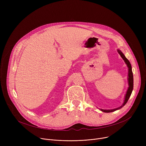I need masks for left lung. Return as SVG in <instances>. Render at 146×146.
Returning a JSON list of instances; mask_svg holds the SVG:
<instances>
[{
    "instance_id": "8db88e82",
    "label": "left lung",
    "mask_w": 146,
    "mask_h": 146,
    "mask_svg": "<svg viewBox=\"0 0 146 146\" xmlns=\"http://www.w3.org/2000/svg\"><path fill=\"white\" fill-rule=\"evenodd\" d=\"M117 52H118V54L120 55V56H121V58L123 59V60H124L125 63L126 64L128 68V90L127 91L126 94L125 95V98H124V100H123V103H122V105L119 107L117 108L116 109H111V110H105V109H99L100 110L102 111L103 112H105V113H111V112H113L114 111H116L117 110H119L120 109H121L123 106H124L125 105V104L127 103L129 98H130L131 94L132 92L133 89V73H132V66L130 64L129 61L128 60V59L125 57V56L124 55V54L122 52V51L119 50H117Z\"/></svg>"
}]
</instances>
